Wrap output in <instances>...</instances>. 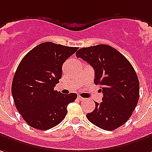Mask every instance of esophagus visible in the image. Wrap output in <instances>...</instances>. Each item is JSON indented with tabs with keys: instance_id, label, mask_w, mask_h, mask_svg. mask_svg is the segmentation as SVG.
<instances>
[{
	"instance_id": "obj_1",
	"label": "esophagus",
	"mask_w": 152,
	"mask_h": 152,
	"mask_svg": "<svg viewBox=\"0 0 152 152\" xmlns=\"http://www.w3.org/2000/svg\"><path fill=\"white\" fill-rule=\"evenodd\" d=\"M78 99H79V100H81V101H82V100H85V99L82 98L81 96H78Z\"/></svg>"
}]
</instances>
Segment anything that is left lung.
<instances>
[{
	"label": "left lung",
	"mask_w": 152,
	"mask_h": 152,
	"mask_svg": "<svg viewBox=\"0 0 152 152\" xmlns=\"http://www.w3.org/2000/svg\"><path fill=\"white\" fill-rule=\"evenodd\" d=\"M94 70L95 85L101 86L102 102L86 114L99 128L113 131L124 125L138 103L139 80L135 70L124 55L111 46L99 44L76 52Z\"/></svg>",
	"instance_id": "obj_1"
}]
</instances>
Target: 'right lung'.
I'll use <instances>...</instances> for the list:
<instances>
[{
	"label": "right lung",
	"instance_id": "1",
	"mask_svg": "<svg viewBox=\"0 0 152 152\" xmlns=\"http://www.w3.org/2000/svg\"><path fill=\"white\" fill-rule=\"evenodd\" d=\"M78 48L47 42L24 56L14 76L11 93L17 110L32 128L48 130L65 118L67 104L76 93L54 91L61 78L62 65Z\"/></svg>",
	"mask_w": 152,
	"mask_h": 152
}]
</instances>
